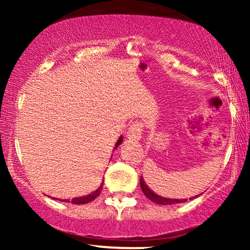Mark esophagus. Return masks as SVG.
Wrapping results in <instances>:
<instances>
[{
  "mask_svg": "<svg viewBox=\"0 0 250 250\" xmlns=\"http://www.w3.org/2000/svg\"><path fill=\"white\" fill-rule=\"evenodd\" d=\"M142 123L140 122H135L134 125H131L127 131L128 139L131 140V141H139L142 137Z\"/></svg>",
  "mask_w": 250,
  "mask_h": 250,
  "instance_id": "1",
  "label": "esophagus"
}]
</instances>
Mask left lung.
Here are the masks:
<instances>
[{"mask_svg": "<svg viewBox=\"0 0 250 250\" xmlns=\"http://www.w3.org/2000/svg\"><path fill=\"white\" fill-rule=\"evenodd\" d=\"M140 185H141V189H142L143 194H145L150 201L157 203V205H174V203H182V202H186V201H187V199H182V200L168 199V197H162V196H160V195L155 194L153 190H150V189L148 188V186L146 185L145 180L142 179V176H141V179H140ZM197 196H199V195H197ZM197 196H194V197H197ZM194 197H191V199H194ZM191 199H189V200H191Z\"/></svg>", "mask_w": 250, "mask_h": 250, "instance_id": "left-lung-1", "label": "left lung"}]
</instances>
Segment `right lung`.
<instances>
[{
    "label": "right lung",
    "mask_w": 250,
    "mask_h": 250,
    "mask_svg": "<svg viewBox=\"0 0 250 250\" xmlns=\"http://www.w3.org/2000/svg\"><path fill=\"white\" fill-rule=\"evenodd\" d=\"M122 140H123V139H122V136L120 137L119 140H117V142H116V145H115V147H114V149H116L117 147H119L120 145H121ZM102 188H103V182L101 183V186H100V187L97 188L95 191H93V193H91V194H89V195H85V196H81V197H75V199H73V200H71V203H75V205H84V203H88V202H90V201L95 200L96 197L99 196L100 193H101ZM64 202H70V201H69V200H64Z\"/></svg>",
    "instance_id": "right-lung-1"
}]
</instances>
